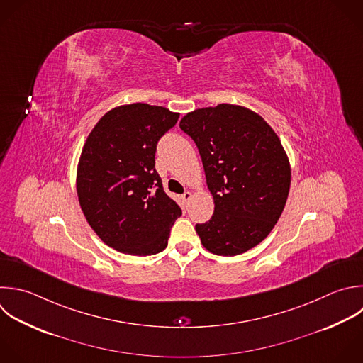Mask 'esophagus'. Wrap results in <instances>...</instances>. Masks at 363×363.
I'll return each instance as SVG.
<instances>
[{"label":"esophagus","instance_id":"1","mask_svg":"<svg viewBox=\"0 0 363 363\" xmlns=\"http://www.w3.org/2000/svg\"><path fill=\"white\" fill-rule=\"evenodd\" d=\"M191 197H193V193H191V191H184L183 196H182V199H183L186 203H189V201L191 200Z\"/></svg>","mask_w":363,"mask_h":363}]
</instances>
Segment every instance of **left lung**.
Here are the masks:
<instances>
[{
	"label": "left lung",
	"mask_w": 363,
	"mask_h": 363,
	"mask_svg": "<svg viewBox=\"0 0 363 363\" xmlns=\"http://www.w3.org/2000/svg\"><path fill=\"white\" fill-rule=\"evenodd\" d=\"M180 129L199 149L214 200L213 217L196 225L203 247L231 257L258 245L278 221L291 184L289 159L274 129L230 104L189 112Z\"/></svg>",
	"instance_id": "8db88e82"
}]
</instances>
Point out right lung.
<instances>
[{
	"mask_svg": "<svg viewBox=\"0 0 363 363\" xmlns=\"http://www.w3.org/2000/svg\"><path fill=\"white\" fill-rule=\"evenodd\" d=\"M180 113L147 104L108 111L85 140L77 169V193L88 224L109 247L152 255L167 247L182 210L155 169L159 139Z\"/></svg>",
	"mask_w": 363,
	"mask_h": 363,
	"instance_id": "right-lung-1",
	"label": "right lung"
}]
</instances>
